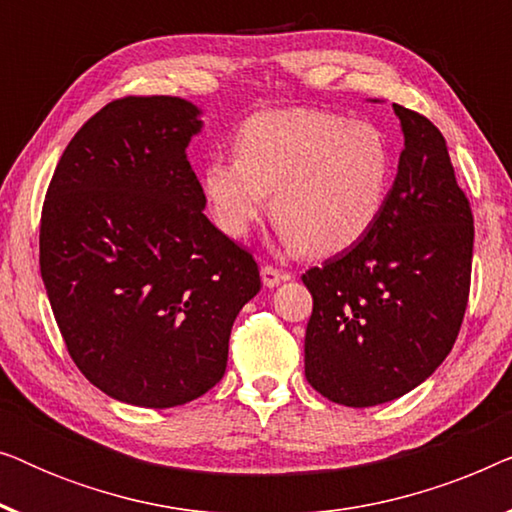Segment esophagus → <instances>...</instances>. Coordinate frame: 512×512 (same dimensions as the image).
<instances>
[{"mask_svg": "<svg viewBox=\"0 0 512 512\" xmlns=\"http://www.w3.org/2000/svg\"><path fill=\"white\" fill-rule=\"evenodd\" d=\"M261 277H263V284L268 286V289H272V286H277L279 282H282L284 272L277 270V268H272V265H263Z\"/></svg>", "mask_w": 512, "mask_h": 512, "instance_id": "1", "label": "esophagus"}]
</instances>
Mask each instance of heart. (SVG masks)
I'll use <instances>...</instances> for the list:
<instances>
[{
	"mask_svg": "<svg viewBox=\"0 0 512 512\" xmlns=\"http://www.w3.org/2000/svg\"><path fill=\"white\" fill-rule=\"evenodd\" d=\"M391 151L375 125L317 109L261 111L235 137V156L202 170V195L223 233L249 235L268 212L286 249L340 254L373 228L387 200Z\"/></svg>",
	"mask_w": 512,
	"mask_h": 512,
	"instance_id": "heart-1",
	"label": "heart"
}]
</instances>
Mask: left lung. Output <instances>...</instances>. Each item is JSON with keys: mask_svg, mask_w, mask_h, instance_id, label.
<instances>
[{"mask_svg": "<svg viewBox=\"0 0 512 512\" xmlns=\"http://www.w3.org/2000/svg\"><path fill=\"white\" fill-rule=\"evenodd\" d=\"M405 149L373 228L310 268L305 377L328 401L370 408L422 384L457 340L471 291L473 214L445 137L394 104Z\"/></svg>", "mask_w": 512, "mask_h": 512, "instance_id": "1", "label": "left lung"}]
</instances>
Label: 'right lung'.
<instances>
[{"mask_svg":"<svg viewBox=\"0 0 512 512\" xmlns=\"http://www.w3.org/2000/svg\"><path fill=\"white\" fill-rule=\"evenodd\" d=\"M200 109L170 95L109 102L48 184L39 265L76 368L116 401L174 408L226 373L258 263L202 214L186 146Z\"/></svg>","mask_w":512,"mask_h":512,"instance_id":"add662e5","label":"right lung"}]
</instances>
